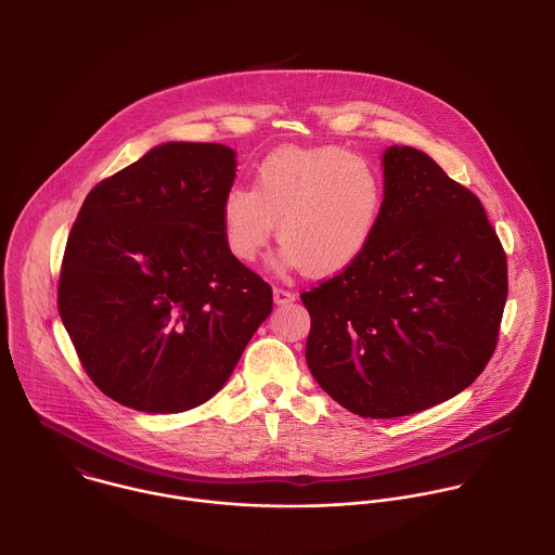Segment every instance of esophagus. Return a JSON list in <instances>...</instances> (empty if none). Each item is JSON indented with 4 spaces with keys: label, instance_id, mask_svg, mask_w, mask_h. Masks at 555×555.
<instances>
[{
    "label": "esophagus",
    "instance_id": "34e87169",
    "mask_svg": "<svg viewBox=\"0 0 555 555\" xmlns=\"http://www.w3.org/2000/svg\"><path fill=\"white\" fill-rule=\"evenodd\" d=\"M295 293L293 291H286V288H273V301L278 304V306H286V304H293L295 301Z\"/></svg>",
    "mask_w": 555,
    "mask_h": 555
}]
</instances>
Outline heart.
<instances>
[{
  "instance_id": "1",
  "label": "heart",
  "mask_w": 555,
  "mask_h": 555,
  "mask_svg": "<svg viewBox=\"0 0 555 555\" xmlns=\"http://www.w3.org/2000/svg\"><path fill=\"white\" fill-rule=\"evenodd\" d=\"M385 177L365 156L339 147L278 150L231 188L220 205L227 247L251 262L278 224L280 262L312 275L350 267L372 243L385 209Z\"/></svg>"
}]
</instances>
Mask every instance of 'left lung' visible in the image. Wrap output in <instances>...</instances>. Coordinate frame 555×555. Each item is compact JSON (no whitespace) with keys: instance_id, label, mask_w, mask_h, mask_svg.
<instances>
[{"instance_id":"8db88e82","label":"left lung","mask_w":555,"mask_h":555,"mask_svg":"<svg viewBox=\"0 0 555 555\" xmlns=\"http://www.w3.org/2000/svg\"><path fill=\"white\" fill-rule=\"evenodd\" d=\"M385 209L367 249L301 295L306 361L322 391L367 418L462 393L491 359L506 256L470 190L414 147L383 154Z\"/></svg>"}]
</instances>
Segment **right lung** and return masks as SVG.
<instances>
[{
	"label": "right lung",
	"instance_id": "1",
	"mask_svg": "<svg viewBox=\"0 0 555 555\" xmlns=\"http://www.w3.org/2000/svg\"><path fill=\"white\" fill-rule=\"evenodd\" d=\"M237 154L162 143L100 181L70 231L57 306L87 376L152 414L216 396L273 310L227 247L220 205Z\"/></svg>",
	"mask_w": 555,
	"mask_h": 555
}]
</instances>
